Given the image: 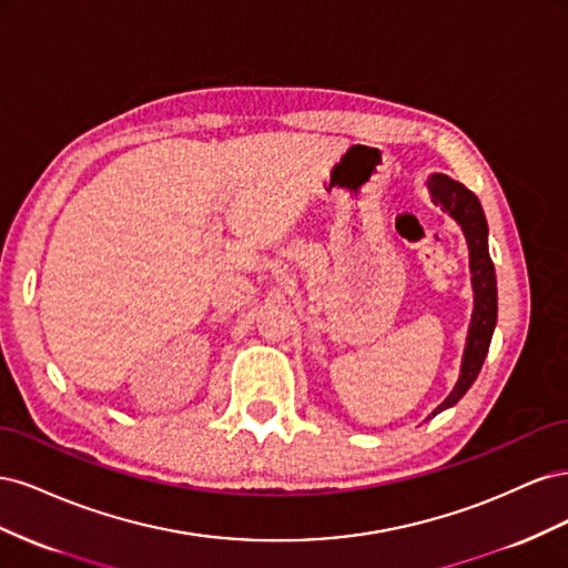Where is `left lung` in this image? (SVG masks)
<instances>
[{"instance_id": "obj_1", "label": "left lung", "mask_w": 568, "mask_h": 568, "mask_svg": "<svg viewBox=\"0 0 568 568\" xmlns=\"http://www.w3.org/2000/svg\"><path fill=\"white\" fill-rule=\"evenodd\" d=\"M426 186H428V194H432V201L440 205V211L448 213L462 227L464 236H467L471 286H474V313L469 324L467 348H464V357H462L459 379L448 398L432 412V417H436L438 412L453 407L462 395L471 388L480 367H484V359L488 355L490 338L497 322V282H495V267L488 253V222L476 194L469 192L462 182H455L448 175H440V173L428 178Z\"/></svg>"}]
</instances>
